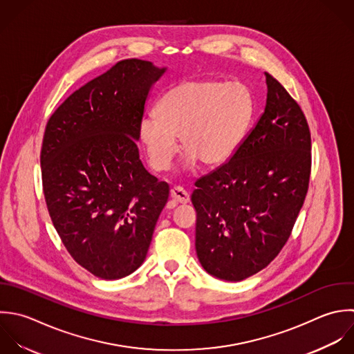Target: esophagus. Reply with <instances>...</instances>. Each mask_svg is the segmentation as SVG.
<instances>
[{"label": "esophagus", "mask_w": 354, "mask_h": 354, "mask_svg": "<svg viewBox=\"0 0 354 354\" xmlns=\"http://www.w3.org/2000/svg\"><path fill=\"white\" fill-rule=\"evenodd\" d=\"M171 197L178 203V204H187L190 201V196L189 193L180 187V186H175L171 189Z\"/></svg>", "instance_id": "esophagus-1"}]
</instances>
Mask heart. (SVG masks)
Here are the masks:
<instances>
[{
	"label": "heart",
	"instance_id": "obj_1",
	"mask_svg": "<svg viewBox=\"0 0 354 354\" xmlns=\"http://www.w3.org/2000/svg\"><path fill=\"white\" fill-rule=\"evenodd\" d=\"M254 111L250 88L239 81L186 80L158 100L156 114L139 121V138L150 167L167 171L176 156L178 139L186 164L205 168L227 162L241 146Z\"/></svg>",
	"mask_w": 354,
	"mask_h": 354
}]
</instances>
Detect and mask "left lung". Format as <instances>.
<instances>
[{"label":"left lung","instance_id":"obj_1","mask_svg":"<svg viewBox=\"0 0 354 354\" xmlns=\"http://www.w3.org/2000/svg\"><path fill=\"white\" fill-rule=\"evenodd\" d=\"M265 75V113L236 154L200 178L192 194L198 261L226 281L261 272L280 254L309 189V124L287 89Z\"/></svg>","mask_w":354,"mask_h":354}]
</instances>
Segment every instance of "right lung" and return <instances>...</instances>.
<instances>
[{
    "label": "right lung",
    "instance_id": "obj_1",
    "mask_svg": "<svg viewBox=\"0 0 354 354\" xmlns=\"http://www.w3.org/2000/svg\"><path fill=\"white\" fill-rule=\"evenodd\" d=\"M165 68L125 59L73 92L46 122L41 176L52 223L73 259L117 280L145 261L169 186L150 175L136 140Z\"/></svg>",
    "mask_w": 354,
    "mask_h": 354
}]
</instances>
